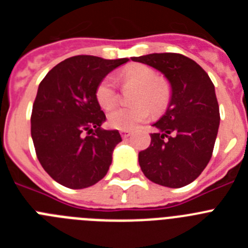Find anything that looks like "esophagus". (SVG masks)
<instances>
[{
	"label": "esophagus",
	"mask_w": 248,
	"mask_h": 248,
	"mask_svg": "<svg viewBox=\"0 0 248 248\" xmlns=\"http://www.w3.org/2000/svg\"><path fill=\"white\" fill-rule=\"evenodd\" d=\"M120 135H122L123 139H128V138L131 135V133H130V131H128V130H122V131H120Z\"/></svg>",
	"instance_id": "34e87169"
}]
</instances>
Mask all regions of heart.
<instances>
[{"label": "heart", "instance_id": "heart-1", "mask_svg": "<svg viewBox=\"0 0 248 248\" xmlns=\"http://www.w3.org/2000/svg\"><path fill=\"white\" fill-rule=\"evenodd\" d=\"M123 83H134L139 87L135 94V105L118 107L109 111V125L118 130H133L151 117V106L155 111H161L170 102V87L157 79L156 72L144 64L131 65L118 76ZM95 98L100 107L109 109L117 102V85L111 76L105 77L95 89Z\"/></svg>", "mask_w": 248, "mask_h": 248}]
</instances>
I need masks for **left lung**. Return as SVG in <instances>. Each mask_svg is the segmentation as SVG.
<instances>
[{"label":"left lung","mask_w":248,"mask_h":248,"mask_svg":"<svg viewBox=\"0 0 248 248\" xmlns=\"http://www.w3.org/2000/svg\"><path fill=\"white\" fill-rule=\"evenodd\" d=\"M155 68L171 87L165 114L153 126L148 149L139 153V165L149 180L166 187H183L209 164L220 125L214 83L198 63L179 53L133 57Z\"/></svg>","instance_id":"left-lung-1"}]
</instances>
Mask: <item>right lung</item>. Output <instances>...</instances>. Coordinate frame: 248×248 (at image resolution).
<instances>
[{
  "mask_svg": "<svg viewBox=\"0 0 248 248\" xmlns=\"http://www.w3.org/2000/svg\"><path fill=\"white\" fill-rule=\"evenodd\" d=\"M128 58L76 56L64 59L39 83L31 115V135L39 163L53 180L84 189L107 175L118 130L100 128L105 114L95 98L98 84Z\"/></svg>",
  "mask_w": 248,
  "mask_h": 248,
  "instance_id": "1",
  "label": "right lung"
}]
</instances>
